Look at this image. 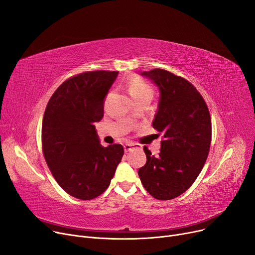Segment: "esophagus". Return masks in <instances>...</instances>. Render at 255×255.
I'll list each match as a JSON object with an SVG mask.
<instances>
[{
	"mask_svg": "<svg viewBox=\"0 0 255 255\" xmlns=\"http://www.w3.org/2000/svg\"><path fill=\"white\" fill-rule=\"evenodd\" d=\"M139 148H140V146H139L137 143H126V144L124 145L125 152H130V151H132V150L139 149Z\"/></svg>",
	"mask_w": 255,
	"mask_h": 255,
	"instance_id": "esophagus-1",
	"label": "esophagus"
}]
</instances>
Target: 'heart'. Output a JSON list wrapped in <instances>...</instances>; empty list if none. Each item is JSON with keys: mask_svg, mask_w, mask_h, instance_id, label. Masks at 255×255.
I'll list each match as a JSON object with an SVG mask.
<instances>
[{"mask_svg": "<svg viewBox=\"0 0 255 255\" xmlns=\"http://www.w3.org/2000/svg\"><path fill=\"white\" fill-rule=\"evenodd\" d=\"M129 94L131 95V97L134 99L143 95H152L153 91L152 88L146 84L144 80L139 79V78H135L133 79L132 82L129 84Z\"/></svg>", "mask_w": 255, "mask_h": 255, "instance_id": "obj_1", "label": "heart"}]
</instances>
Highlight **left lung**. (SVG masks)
<instances>
[{"mask_svg": "<svg viewBox=\"0 0 255 255\" xmlns=\"http://www.w3.org/2000/svg\"><path fill=\"white\" fill-rule=\"evenodd\" d=\"M140 75L159 90L153 127L164 133V139L158 156L144 146L146 162L138 176L153 197L168 200L189 189L202 171L211 144V117L202 95L183 77L163 69Z\"/></svg>", "mask_w": 255, "mask_h": 255, "instance_id": "left-lung-1", "label": "left lung"}]
</instances>
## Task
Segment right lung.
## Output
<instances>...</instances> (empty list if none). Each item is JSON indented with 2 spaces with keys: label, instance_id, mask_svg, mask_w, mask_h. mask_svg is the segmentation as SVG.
<instances>
[{
  "label": "right lung",
  "instance_id": "add662e5",
  "mask_svg": "<svg viewBox=\"0 0 255 255\" xmlns=\"http://www.w3.org/2000/svg\"><path fill=\"white\" fill-rule=\"evenodd\" d=\"M118 71H90L64 82L49 99L42 122V150L62 189L89 200L111 184L124 155L122 144L102 146L95 123Z\"/></svg>",
  "mask_w": 255,
  "mask_h": 255
}]
</instances>
